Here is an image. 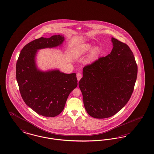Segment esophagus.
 Returning <instances> with one entry per match:
<instances>
[{"mask_svg": "<svg viewBox=\"0 0 154 154\" xmlns=\"http://www.w3.org/2000/svg\"><path fill=\"white\" fill-rule=\"evenodd\" d=\"M82 74H81L80 72H78V73L77 74V80H78V81H79V80L82 79Z\"/></svg>", "mask_w": 154, "mask_h": 154, "instance_id": "esophagus-1", "label": "esophagus"}]
</instances>
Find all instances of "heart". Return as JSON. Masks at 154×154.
<instances>
[{
    "instance_id": "b5f03b06",
    "label": "heart",
    "mask_w": 154,
    "mask_h": 154,
    "mask_svg": "<svg viewBox=\"0 0 154 154\" xmlns=\"http://www.w3.org/2000/svg\"><path fill=\"white\" fill-rule=\"evenodd\" d=\"M92 45L90 44H85L84 45L82 46V47L78 50L77 51V54H86L89 51H90L92 48ZM100 54V49L98 47H95L94 48L90 53L89 54V58L90 59H94L97 57Z\"/></svg>"
}]
</instances>
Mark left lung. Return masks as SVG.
I'll list each match as a JSON object with an SVG mask.
<instances>
[{
    "label": "left lung",
    "instance_id": "left-lung-1",
    "mask_svg": "<svg viewBox=\"0 0 154 154\" xmlns=\"http://www.w3.org/2000/svg\"><path fill=\"white\" fill-rule=\"evenodd\" d=\"M110 54L83 68L79 85L86 111L92 118L116 114L130 100L137 76V65L129 46L112 38Z\"/></svg>",
    "mask_w": 154,
    "mask_h": 154
}]
</instances>
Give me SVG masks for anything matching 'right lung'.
I'll return each instance as SVG.
<instances>
[{
	"label": "right lung",
	"instance_id": "1",
	"mask_svg": "<svg viewBox=\"0 0 154 154\" xmlns=\"http://www.w3.org/2000/svg\"><path fill=\"white\" fill-rule=\"evenodd\" d=\"M64 40L61 35L35 39L24 46L16 63V79L23 100L45 117L59 115L70 93L77 86L75 73L65 74L59 70L42 72L36 67L37 50L61 45Z\"/></svg>",
	"mask_w": 154,
	"mask_h": 154
}]
</instances>
